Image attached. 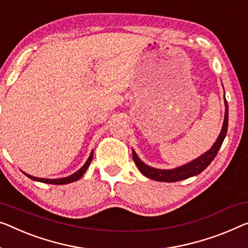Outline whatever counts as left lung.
<instances>
[{"label": "left lung", "instance_id": "left-lung-1", "mask_svg": "<svg viewBox=\"0 0 248 248\" xmlns=\"http://www.w3.org/2000/svg\"><path fill=\"white\" fill-rule=\"evenodd\" d=\"M227 128H228V105L227 101L225 100V117H224V124L221 127V131L217 138L216 142L214 143L213 147L210 148L208 151H206L204 155H202L201 157L196 158L195 160L188 162V164L180 166L175 169H156L150 166L146 165L145 162H142L139 159V157L137 156L135 150L132 149V158H134L135 164L137 167L139 168L140 172L143 176L148 177V178L157 180V182H166V183H175L179 182V180H184L189 178L201 173L202 170L208 167L210 162L214 160V158L216 157L217 153H218L219 148L221 147L225 137L227 134Z\"/></svg>", "mask_w": 248, "mask_h": 248}]
</instances>
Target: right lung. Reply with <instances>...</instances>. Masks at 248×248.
<instances>
[{"mask_svg": "<svg viewBox=\"0 0 248 248\" xmlns=\"http://www.w3.org/2000/svg\"><path fill=\"white\" fill-rule=\"evenodd\" d=\"M92 158H93V151H91L90 156H89L88 160L86 161V164H84L82 167H81L79 170L77 172L72 173V175H70L68 177H64V178H58V179H46V178H38V177H33L31 175H29V173H25V176H28L30 179L32 180H36V182H40V183H46V184H52V185H64V184H70V183H73V182H77L78 179H80L81 177L83 176V173L87 171V169L89 168V166H90L91 161H92Z\"/></svg>", "mask_w": 248, "mask_h": 248, "instance_id": "right-lung-1", "label": "right lung"}]
</instances>
